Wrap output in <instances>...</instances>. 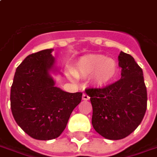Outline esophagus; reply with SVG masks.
Masks as SVG:
<instances>
[{"label":"esophagus","instance_id":"34e87169","mask_svg":"<svg viewBox=\"0 0 157 157\" xmlns=\"http://www.w3.org/2000/svg\"><path fill=\"white\" fill-rule=\"evenodd\" d=\"M82 99L84 100V101H88V100L90 99V97H89V96L86 95V94H83V95H82Z\"/></svg>","mask_w":157,"mask_h":157}]
</instances>
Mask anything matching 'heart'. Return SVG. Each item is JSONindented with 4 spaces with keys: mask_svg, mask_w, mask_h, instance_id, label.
<instances>
[{
    "mask_svg": "<svg viewBox=\"0 0 157 157\" xmlns=\"http://www.w3.org/2000/svg\"><path fill=\"white\" fill-rule=\"evenodd\" d=\"M74 73L77 76L93 75L96 85L105 86L116 78L118 66L113 59L107 58L105 56L87 55L79 60Z\"/></svg>",
    "mask_w": 157,
    "mask_h": 157,
    "instance_id": "1",
    "label": "heart"
}]
</instances>
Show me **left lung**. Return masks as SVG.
Segmentation results:
<instances>
[{
    "instance_id": "1",
    "label": "left lung",
    "mask_w": 157,
    "mask_h": 157,
    "mask_svg": "<svg viewBox=\"0 0 157 157\" xmlns=\"http://www.w3.org/2000/svg\"><path fill=\"white\" fill-rule=\"evenodd\" d=\"M121 78L102 88H88L94 129L109 140H121L137 128L147 106V87L142 69L132 56H118Z\"/></svg>"
}]
</instances>
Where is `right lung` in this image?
<instances>
[{
	"mask_svg": "<svg viewBox=\"0 0 157 157\" xmlns=\"http://www.w3.org/2000/svg\"><path fill=\"white\" fill-rule=\"evenodd\" d=\"M53 49L33 53L17 68L10 88V108L17 125L31 137H58L82 101V92L70 93L55 86Z\"/></svg>",
	"mask_w": 157,
	"mask_h": 157,
	"instance_id": "1",
	"label": "right lung"
}]
</instances>
